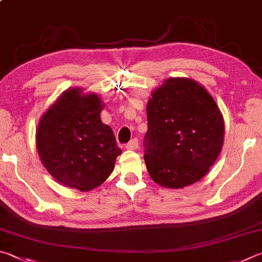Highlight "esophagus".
Here are the masks:
<instances>
[{
    "label": "esophagus",
    "mask_w": 262,
    "mask_h": 262,
    "mask_svg": "<svg viewBox=\"0 0 262 262\" xmlns=\"http://www.w3.org/2000/svg\"><path fill=\"white\" fill-rule=\"evenodd\" d=\"M125 147H126L127 149H132V150L137 149V148L139 147V140L137 139V138H134L131 141H128Z\"/></svg>",
    "instance_id": "obj_1"
}]
</instances>
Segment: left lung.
<instances>
[{
    "mask_svg": "<svg viewBox=\"0 0 262 262\" xmlns=\"http://www.w3.org/2000/svg\"><path fill=\"white\" fill-rule=\"evenodd\" d=\"M145 162L159 185L180 189L200 181L216 161L224 123L212 96L198 82L169 78L147 103Z\"/></svg>",
    "mask_w": 262,
    "mask_h": 262,
    "instance_id": "obj_1",
    "label": "left lung"
}]
</instances>
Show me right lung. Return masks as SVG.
Masks as SVG:
<instances>
[{"mask_svg": "<svg viewBox=\"0 0 262 262\" xmlns=\"http://www.w3.org/2000/svg\"><path fill=\"white\" fill-rule=\"evenodd\" d=\"M95 94L67 91L48 109L36 131V149L45 168L62 184L90 191L113 172L122 153L109 125L101 122Z\"/></svg>", "mask_w": 262, "mask_h": 262, "instance_id": "right-lung-1", "label": "right lung"}]
</instances>
